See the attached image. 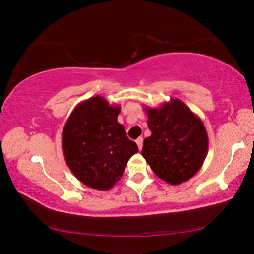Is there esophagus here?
I'll use <instances>...</instances> for the list:
<instances>
[{"mask_svg":"<svg viewBox=\"0 0 254 254\" xmlns=\"http://www.w3.org/2000/svg\"><path fill=\"white\" fill-rule=\"evenodd\" d=\"M135 142H136L137 146H139V150H142V146H143V139H142V137H139V139H137Z\"/></svg>","mask_w":254,"mask_h":254,"instance_id":"34e87169","label":"esophagus"}]
</instances>
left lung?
<instances>
[{"instance_id":"8db88e82","label":"left lung","mask_w":254,"mask_h":254,"mask_svg":"<svg viewBox=\"0 0 254 254\" xmlns=\"http://www.w3.org/2000/svg\"><path fill=\"white\" fill-rule=\"evenodd\" d=\"M144 111L151 136L143 143L142 155L152 171L171 186L194 177L209 150L202 120L177 98Z\"/></svg>"}]
</instances>
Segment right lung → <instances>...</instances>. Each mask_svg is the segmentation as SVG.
Masks as SVG:
<instances>
[{"mask_svg":"<svg viewBox=\"0 0 254 254\" xmlns=\"http://www.w3.org/2000/svg\"><path fill=\"white\" fill-rule=\"evenodd\" d=\"M120 112V105L95 95L77 104L63 127L62 150L67 167L80 182L95 190H110L139 151L118 122Z\"/></svg>","mask_w":254,"mask_h":254,"instance_id":"1","label":"right lung"}]
</instances>
